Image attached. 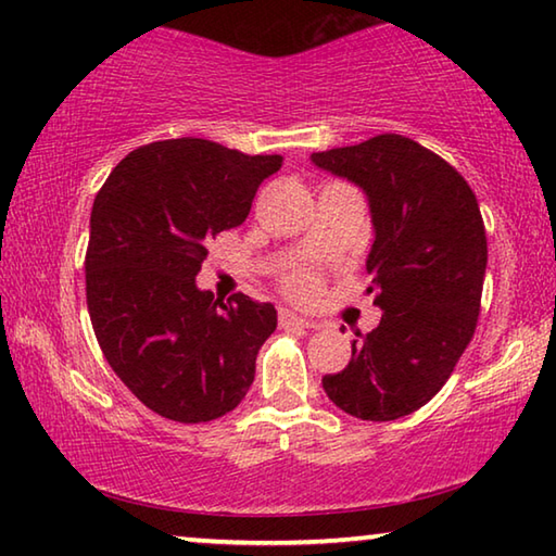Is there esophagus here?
I'll list each match as a JSON object with an SVG mask.
<instances>
[{
	"label": "esophagus",
	"instance_id": "esophagus-1",
	"mask_svg": "<svg viewBox=\"0 0 556 556\" xmlns=\"http://www.w3.org/2000/svg\"><path fill=\"white\" fill-rule=\"evenodd\" d=\"M279 326L281 328H318L314 321L296 316L294 312H289V308H279Z\"/></svg>",
	"mask_w": 556,
	"mask_h": 556
}]
</instances>
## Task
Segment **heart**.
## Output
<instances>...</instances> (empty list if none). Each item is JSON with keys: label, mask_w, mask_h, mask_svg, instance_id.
Segmentation results:
<instances>
[{"label": "heart", "mask_w": 556, "mask_h": 556, "mask_svg": "<svg viewBox=\"0 0 556 556\" xmlns=\"http://www.w3.org/2000/svg\"><path fill=\"white\" fill-rule=\"evenodd\" d=\"M287 285H289L291 291H294V294L306 296V294H312V291L316 289V279L312 275H304V271H299V275H291L289 277Z\"/></svg>", "instance_id": "b5f03b06"}]
</instances>
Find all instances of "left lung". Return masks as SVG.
I'll return each instance as SVG.
<instances>
[{"mask_svg":"<svg viewBox=\"0 0 556 556\" xmlns=\"http://www.w3.org/2000/svg\"><path fill=\"white\" fill-rule=\"evenodd\" d=\"M312 162L363 188L375 240L378 328L357 333L351 363L326 375L336 407L365 421H392L434 397L473 338L488 265L485 225L466 178L409 137L378 135Z\"/></svg>","mask_w":556,"mask_h":556,"instance_id":"8db88e82","label":"left lung"}]
</instances>
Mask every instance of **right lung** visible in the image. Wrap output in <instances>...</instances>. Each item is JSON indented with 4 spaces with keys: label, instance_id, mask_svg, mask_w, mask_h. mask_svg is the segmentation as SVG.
I'll use <instances>...</instances> for the list:
<instances>
[{
    "label": "right lung",
    "instance_id": "obj_1",
    "mask_svg": "<svg viewBox=\"0 0 556 556\" xmlns=\"http://www.w3.org/2000/svg\"><path fill=\"white\" fill-rule=\"evenodd\" d=\"M279 154L181 137L129 152L90 213L88 312L102 355L162 417L201 425L238 407L277 312L195 287L215 235L244 223Z\"/></svg>",
    "mask_w": 556,
    "mask_h": 556
}]
</instances>
